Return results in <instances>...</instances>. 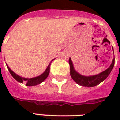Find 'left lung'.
I'll list each match as a JSON object with an SVG mask.
<instances>
[{
  "label": "left lung",
  "instance_id": "left-lung-1",
  "mask_svg": "<svg viewBox=\"0 0 120 120\" xmlns=\"http://www.w3.org/2000/svg\"><path fill=\"white\" fill-rule=\"evenodd\" d=\"M68 63H69L70 68V75H71L72 79L77 84H79L81 86H86V87H93V86H95L101 83L103 80H105L108 77V75H110V72L112 71L114 65H115V58L113 60L111 65L108 69H106V70H105L104 71H103L98 75L91 76V77H85V76H82L77 73L73 68V64H72L70 58H69Z\"/></svg>",
  "mask_w": 120,
  "mask_h": 120
}]
</instances>
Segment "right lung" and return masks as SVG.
Here are the masks:
<instances>
[{
	"label": "right lung",
	"mask_w": 120,
	"mask_h": 120,
	"mask_svg": "<svg viewBox=\"0 0 120 120\" xmlns=\"http://www.w3.org/2000/svg\"><path fill=\"white\" fill-rule=\"evenodd\" d=\"M52 60L51 61V62L49 64L48 67L47 68V69L45 71L44 73H43L41 75L38 76V77H35V78H32V79H25V78H22V77H20L19 75H17V74L14 73V71H12L10 68L8 67V65H7V68H8V71H10V74L12 75V76L14 77V79H15L17 81H18L20 83H25V85L27 86H34L37 85H38V84L41 83V82H43L45 79H47V77H48L49 73H50V67L51 63L52 62Z\"/></svg>",
	"instance_id": "add662e5"
}]
</instances>
